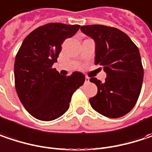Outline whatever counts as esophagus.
<instances>
[{"mask_svg": "<svg viewBox=\"0 0 152 152\" xmlns=\"http://www.w3.org/2000/svg\"><path fill=\"white\" fill-rule=\"evenodd\" d=\"M85 82H86V83H89V82H90V78H89L88 76L85 77Z\"/></svg>", "mask_w": 152, "mask_h": 152, "instance_id": "34e87169", "label": "esophagus"}]
</instances>
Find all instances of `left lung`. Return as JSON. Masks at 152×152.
<instances>
[{
	"label": "left lung",
	"instance_id": "8db88e82",
	"mask_svg": "<svg viewBox=\"0 0 152 152\" xmlns=\"http://www.w3.org/2000/svg\"><path fill=\"white\" fill-rule=\"evenodd\" d=\"M81 31L95 42V63L104 67V83L90 78L97 94L90 98L91 107L101 115L117 118L130 112L142 88L144 69L140 53L123 31L104 25L81 26Z\"/></svg>",
	"mask_w": 152,
	"mask_h": 152
}]
</instances>
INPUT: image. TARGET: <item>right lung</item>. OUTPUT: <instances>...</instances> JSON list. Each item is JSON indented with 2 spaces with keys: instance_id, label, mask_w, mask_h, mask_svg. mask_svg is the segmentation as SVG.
I'll list each match as a JSON object with an SVG mask.
<instances>
[{
  "instance_id": "1",
  "label": "right lung",
  "mask_w": 152,
  "mask_h": 152,
  "mask_svg": "<svg viewBox=\"0 0 152 152\" xmlns=\"http://www.w3.org/2000/svg\"><path fill=\"white\" fill-rule=\"evenodd\" d=\"M80 25L48 23L35 28L22 42L15 61V83L19 99L36 119L51 121L69 109L73 93L85 81L75 71L62 76L52 66L62 42L76 34Z\"/></svg>"
}]
</instances>
